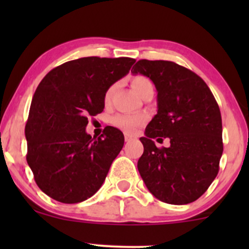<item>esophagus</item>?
Listing matches in <instances>:
<instances>
[{
    "label": "esophagus",
    "instance_id": "obj_1",
    "mask_svg": "<svg viewBox=\"0 0 249 249\" xmlns=\"http://www.w3.org/2000/svg\"><path fill=\"white\" fill-rule=\"evenodd\" d=\"M124 137H125V142H131L136 138V137L132 136V134H128V133H125Z\"/></svg>",
    "mask_w": 249,
    "mask_h": 249
}]
</instances>
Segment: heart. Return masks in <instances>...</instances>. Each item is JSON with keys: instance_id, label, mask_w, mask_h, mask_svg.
<instances>
[{"instance_id": "b5f03b06", "label": "heart", "mask_w": 249, "mask_h": 249, "mask_svg": "<svg viewBox=\"0 0 249 249\" xmlns=\"http://www.w3.org/2000/svg\"><path fill=\"white\" fill-rule=\"evenodd\" d=\"M131 85H132L133 90L138 93L139 96L142 95V92L144 90H146L147 88H153L152 82L150 79L146 78L144 76H136L131 79ZM117 84L111 85L110 88L105 91L104 93V103L108 105L112 101L113 95L116 92ZM146 116L145 115H127V113H119V115H116L111 119V123H112L113 126L118 127L119 130H123L124 132L127 133H133L138 130L142 125H144L146 123Z\"/></svg>"}]
</instances>
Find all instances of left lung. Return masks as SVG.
Returning a JSON list of instances; mask_svg holds the SVG:
<instances>
[{"mask_svg": "<svg viewBox=\"0 0 249 249\" xmlns=\"http://www.w3.org/2000/svg\"><path fill=\"white\" fill-rule=\"evenodd\" d=\"M131 72L148 77L158 92L157 115L141 138V177L160 201H196L215 179L224 151L218 103L202 78L174 62L141 59ZM159 136L170 146L157 148L153 139Z\"/></svg>", "mask_w": 249, "mask_h": 249, "instance_id": "obj_1", "label": "left lung"}]
</instances>
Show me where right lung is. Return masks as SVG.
<instances>
[{"instance_id": "add662e5", "label": "right lung", "mask_w": 249, "mask_h": 249, "mask_svg": "<svg viewBox=\"0 0 249 249\" xmlns=\"http://www.w3.org/2000/svg\"><path fill=\"white\" fill-rule=\"evenodd\" d=\"M133 58L83 57L48 73L37 87L25 125L27 161L50 198L77 204L92 196L122 151L124 134L107 126L87 133L88 117L104 110V93L127 75Z\"/></svg>"}]
</instances>
